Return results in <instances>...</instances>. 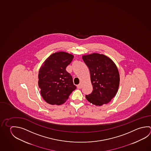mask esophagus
<instances>
[{"label":"esophagus","instance_id":"obj_1","mask_svg":"<svg viewBox=\"0 0 151 151\" xmlns=\"http://www.w3.org/2000/svg\"><path fill=\"white\" fill-rule=\"evenodd\" d=\"M82 85L81 83H80V84L77 86V88H78V89H81V88H82Z\"/></svg>","mask_w":151,"mask_h":151}]
</instances>
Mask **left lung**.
<instances>
[{
    "instance_id": "left-lung-1",
    "label": "left lung",
    "mask_w": 151,
    "mask_h": 151,
    "mask_svg": "<svg viewBox=\"0 0 151 151\" xmlns=\"http://www.w3.org/2000/svg\"><path fill=\"white\" fill-rule=\"evenodd\" d=\"M89 68L93 91L86 98L96 106L109 103L115 96L120 84L117 66L110 58L99 53L82 56Z\"/></svg>"
}]
</instances>
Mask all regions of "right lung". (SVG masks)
<instances>
[{"instance_id": "add662e5", "label": "right lung", "mask_w": 151, "mask_h": 151, "mask_svg": "<svg viewBox=\"0 0 151 151\" xmlns=\"http://www.w3.org/2000/svg\"><path fill=\"white\" fill-rule=\"evenodd\" d=\"M74 56L68 52L53 53L39 69L38 86L42 98L51 105L63 104L76 89L71 74L66 71Z\"/></svg>"}]
</instances>
